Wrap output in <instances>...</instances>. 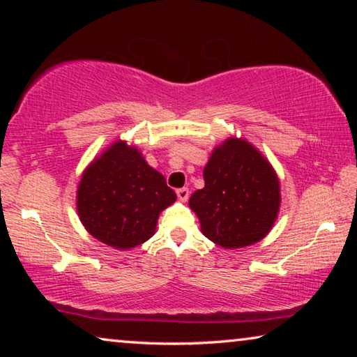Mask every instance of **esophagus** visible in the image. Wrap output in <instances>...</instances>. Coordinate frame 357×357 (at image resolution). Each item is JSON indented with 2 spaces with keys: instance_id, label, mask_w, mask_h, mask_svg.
Listing matches in <instances>:
<instances>
[{
  "instance_id": "1",
  "label": "esophagus",
  "mask_w": 357,
  "mask_h": 357,
  "mask_svg": "<svg viewBox=\"0 0 357 357\" xmlns=\"http://www.w3.org/2000/svg\"><path fill=\"white\" fill-rule=\"evenodd\" d=\"M176 195H178V198H179V202L185 203L187 200H189L190 192H189V189H185V187H183V189H178V190H176Z\"/></svg>"
}]
</instances>
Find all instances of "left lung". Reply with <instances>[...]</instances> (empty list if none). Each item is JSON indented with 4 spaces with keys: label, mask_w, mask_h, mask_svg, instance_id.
<instances>
[{
    "label": "left lung",
    "mask_w": 357,
    "mask_h": 357,
    "mask_svg": "<svg viewBox=\"0 0 357 357\" xmlns=\"http://www.w3.org/2000/svg\"><path fill=\"white\" fill-rule=\"evenodd\" d=\"M203 178L204 187L192 193L189 206L209 241L241 249L273 229L282 202L279 176L250 142L229 137L215 146Z\"/></svg>",
    "instance_id": "obj_1"
}]
</instances>
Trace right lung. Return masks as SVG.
<instances>
[{"label": "right lung", "instance_id": "obj_1", "mask_svg": "<svg viewBox=\"0 0 357 357\" xmlns=\"http://www.w3.org/2000/svg\"><path fill=\"white\" fill-rule=\"evenodd\" d=\"M176 202L164 174L144 160L137 144L113 142L84 168L77 213L84 229L118 250L140 245L155 233L164 209Z\"/></svg>", "mask_w": 357, "mask_h": 357}]
</instances>
